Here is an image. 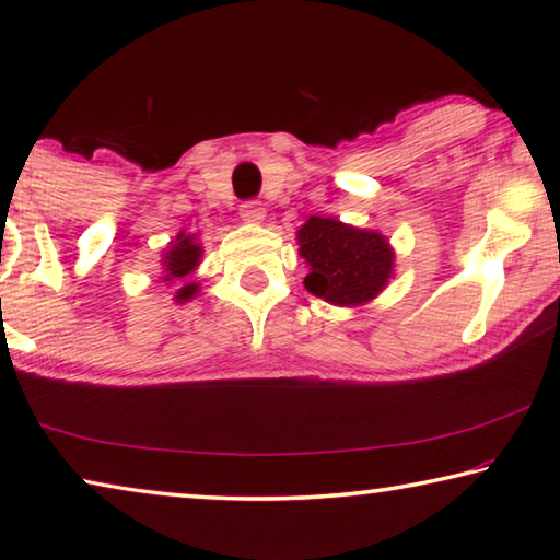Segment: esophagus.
Instances as JSON below:
<instances>
[{"label":"esophagus","mask_w":560,"mask_h":560,"mask_svg":"<svg viewBox=\"0 0 560 560\" xmlns=\"http://www.w3.org/2000/svg\"><path fill=\"white\" fill-rule=\"evenodd\" d=\"M240 214L244 222H261L264 217H267V210H264V205L257 202V200H246L242 207H240Z\"/></svg>","instance_id":"34e87169"}]
</instances>
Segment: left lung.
I'll list each match as a JSON object with an SVG mask.
<instances>
[{"label":"left lung","instance_id":"8db88e82","mask_svg":"<svg viewBox=\"0 0 560 560\" xmlns=\"http://www.w3.org/2000/svg\"><path fill=\"white\" fill-rule=\"evenodd\" d=\"M299 244L301 257L311 267L303 279L306 289L338 306L371 301L393 271V252L385 236L338 220L311 217L299 230Z\"/></svg>","mask_w":560,"mask_h":560}]
</instances>
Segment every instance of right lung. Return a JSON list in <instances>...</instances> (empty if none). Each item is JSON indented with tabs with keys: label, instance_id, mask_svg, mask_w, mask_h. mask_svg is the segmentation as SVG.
<instances>
[{
	"label": "right lung",
	"instance_id": "obj_1",
	"mask_svg": "<svg viewBox=\"0 0 560 560\" xmlns=\"http://www.w3.org/2000/svg\"><path fill=\"white\" fill-rule=\"evenodd\" d=\"M200 254H202V249L192 242V236L179 234V242L167 252V257H165V271H167L165 281L185 279L187 273H192V269L197 267V261H200ZM195 291H197L195 283H187V287L179 289L177 299L179 301L189 299Z\"/></svg>",
	"mask_w": 560,
	"mask_h": 560
}]
</instances>
